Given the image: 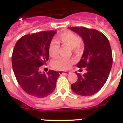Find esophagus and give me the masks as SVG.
Masks as SVG:
<instances>
[{
    "label": "esophagus",
    "mask_w": 123,
    "mask_h": 123,
    "mask_svg": "<svg viewBox=\"0 0 123 123\" xmlns=\"http://www.w3.org/2000/svg\"><path fill=\"white\" fill-rule=\"evenodd\" d=\"M70 74V72H68V71H60L59 72V74Z\"/></svg>",
    "instance_id": "34e87169"
}]
</instances>
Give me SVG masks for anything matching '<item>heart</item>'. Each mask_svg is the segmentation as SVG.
<instances>
[{
  "label": "heart",
  "instance_id": "1",
  "mask_svg": "<svg viewBox=\"0 0 123 123\" xmlns=\"http://www.w3.org/2000/svg\"><path fill=\"white\" fill-rule=\"evenodd\" d=\"M56 40H56L52 41L49 47V53L51 57H55L59 54L60 47L59 43L71 47L73 51H79L82 47V41L79 37L70 31H66L61 33ZM73 62L72 59H64L59 56L53 60L51 64L56 69L64 70L69 69Z\"/></svg>",
  "mask_w": 123,
  "mask_h": 123
}]
</instances>
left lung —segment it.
<instances>
[{
  "label": "left lung",
  "instance_id": "obj_1",
  "mask_svg": "<svg viewBox=\"0 0 123 123\" xmlns=\"http://www.w3.org/2000/svg\"><path fill=\"white\" fill-rule=\"evenodd\" d=\"M82 38L84 50L77 64L78 68H86L84 74H78L77 82L71 85L76 94L90 96L100 90L111 71L113 56L108 39L102 33L84 27L69 28Z\"/></svg>",
  "mask_w": 123,
  "mask_h": 123
}]
</instances>
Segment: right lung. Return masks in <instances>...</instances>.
Instances as JSON below:
<instances>
[{
	"mask_svg": "<svg viewBox=\"0 0 123 123\" xmlns=\"http://www.w3.org/2000/svg\"><path fill=\"white\" fill-rule=\"evenodd\" d=\"M56 33L44 31L24 35L13 50L12 64L16 78L23 90L33 97H47L56 88L59 72L39 71V67L49 60V47Z\"/></svg>",
	"mask_w": 123,
	"mask_h": 123,
	"instance_id": "1",
	"label": "right lung"
}]
</instances>
